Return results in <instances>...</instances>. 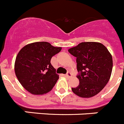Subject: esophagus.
I'll return each instance as SVG.
<instances>
[{"mask_svg": "<svg viewBox=\"0 0 124 124\" xmlns=\"http://www.w3.org/2000/svg\"><path fill=\"white\" fill-rule=\"evenodd\" d=\"M64 76L65 78H71L72 76V74H71V73H70V72H68V73L66 74H65V75H64Z\"/></svg>", "mask_w": 124, "mask_h": 124, "instance_id": "34e87169", "label": "esophagus"}]
</instances>
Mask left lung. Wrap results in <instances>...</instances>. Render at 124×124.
<instances>
[{
	"mask_svg": "<svg viewBox=\"0 0 124 124\" xmlns=\"http://www.w3.org/2000/svg\"><path fill=\"white\" fill-rule=\"evenodd\" d=\"M76 57L79 84L72 87L76 95L84 98L96 96L106 86L112 70V57L104 45L98 42H82L68 50Z\"/></svg>",
	"mask_w": 124,
	"mask_h": 124,
	"instance_id": "left-lung-1",
	"label": "left lung"
}]
</instances>
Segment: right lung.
<instances>
[{"mask_svg":"<svg viewBox=\"0 0 124 124\" xmlns=\"http://www.w3.org/2000/svg\"><path fill=\"white\" fill-rule=\"evenodd\" d=\"M61 47L46 41L25 45L20 50L15 62V73L18 81L29 93L42 95L48 93L59 79L50 61Z\"/></svg>","mask_w":124,"mask_h":124,"instance_id":"1","label":"right lung"}]
</instances>
